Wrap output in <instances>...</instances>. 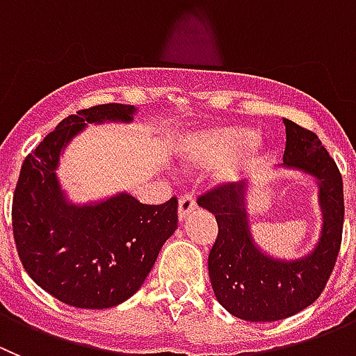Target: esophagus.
<instances>
[{"instance_id":"1","label":"esophagus","mask_w":356,"mask_h":356,"mask_svg":"<svg viewBox=\"0 0 356 356\" xmlns=\"http://www.w3.org/2000/svg\"><path fill=\"white\" fill-rule=\"evenodd\" d=\"M195 207H197V202H195L193 195L182 193L181 198H179V218H181V220H184V218L188 216V214H190Z\"/></svg>"}]
</instances>
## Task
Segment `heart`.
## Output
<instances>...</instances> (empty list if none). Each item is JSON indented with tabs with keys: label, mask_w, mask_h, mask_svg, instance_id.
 <instances>
[{
	"label": "heart",
	"mask_w": 356,
	"mask_h": 356,
	"mask_svg": "<svg viewBox=\"0 0 356 356\" xmlns=\"http://www.w3.org/2000/svg\"><path fill=\"white\" fill-rule=\"evenodd\" d=\"M245 145L246 152L254 154L261 147V142L254 138L252 131L246 127H223V129L207 131L191 140L186 145V158L195 165H213V163L222 161L223 158L230 156L236 150L243 149ZM234 172L236 168L229 166L225 168L223 175L230 177L234 175Z\"/></svg>",
	"instance_id": "1"
}]
</instances>
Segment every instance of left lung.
<instances>
[{
    "label": "left lung",
    "instance_id": "1",
    "mask_svg": "<svg viewBox=\"0 0 356 356\" xmlns=\"http://www.w3.org/2000/svg\"><path fill=\"white\" fill-rule=\"evenodd\" d=\"M284 165L303 170L321 184L325 223L312 254L298 261L266 257L250 238L245 190L222 182L197 198L214 214L218 236L209 252V278L214 296L232 316L245 321H278L312 305L325 289L337 262L344 225L342 175L318 134L284 118Z\"/></svg>",
    "mask_w": 356,
    "mask_h": 356
}]
</instances>
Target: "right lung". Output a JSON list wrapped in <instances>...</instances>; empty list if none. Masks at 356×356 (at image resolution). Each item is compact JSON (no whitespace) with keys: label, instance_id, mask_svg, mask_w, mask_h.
Here are the masks:
<instances>
[{"label":"right lung","instance_id":"1","mask_svg":"<svg viewBox=\"0 0 356 356\" xmlns=\"http://www.w3.org/2000/svg\"><path fill=\"white\" fill-rule=\"evenodd\" d=\"M134 106L99 104L69 115L26 156L12 202L15 248L37 286L67 305L108 309L142 287L177 229V197L159 206L120 193L72 206L56 179L60 152L86 124L133 120Z\"/></svg>","mask_w":356,"mask_h":356}]
</instances>
